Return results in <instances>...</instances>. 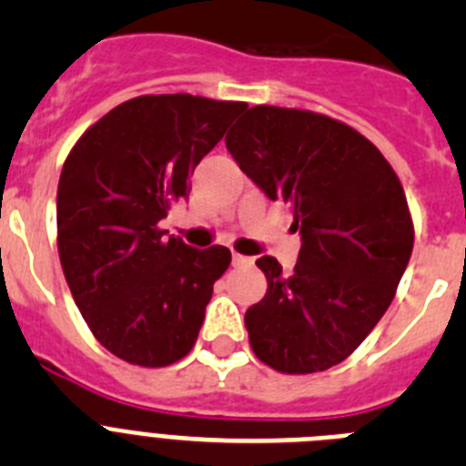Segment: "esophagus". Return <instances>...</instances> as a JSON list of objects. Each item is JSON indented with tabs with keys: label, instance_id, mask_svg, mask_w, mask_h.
Returning <instances> with one entry per match:
<instances>
[{
	"label": "esophagus",
	"instance_id": "1",
	"mask_svg": "<svg viewBox=\"0 0 466 466\" xmlns=\"http://www.w3.org/2000/svg\"><path fill=\"white\" fill-rule=\"evenodd\" d=\"M252 257H242V254H233V266H252Z\"/></svg>",
	"mask_w": 466,
	"mask_h": 466
}]
</instances>
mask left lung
Instances as JSON below:
<instances>
[{"label": "left lung", "instance_id": "8db88e82", "mask_svg": "<svg viewBox=\"0 0 466 466\" xmlns=\"http://www.w3.org/2000/svg\"><path fill=\"white\" fill-rule=\"evenodd\" d=\"M226 149L270 200L294 209V270L261 257L268 291L245 312L254 355L282 373L340 364L390 308L413 252V221L385 156L355 127L300 109L258 105Z\"/></svg>", "mask_w": 466, "mask_h": 466}]
</instances>
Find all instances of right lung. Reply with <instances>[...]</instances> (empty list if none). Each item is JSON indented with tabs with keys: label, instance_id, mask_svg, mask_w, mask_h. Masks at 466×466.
Instances as JSON below:
<instances>
[{
	"label": "right lung",
	"instance_id": "add662e5",
	"mask_svg": "<svg viewBox=\"0 0 466 466\" xmlns=\"http://www.w3.org/2000/svg\"><path fill=\"white\" fill-rule=\"evenodd\" d=\"M245 102L142 95L74 144L57 184V252L86 324L109 352L137 366L191 352L230 252L166 238L160 219L224 137Z\"/></svg>",
	"mask_w": 466,
	"mask_h": 466
}]
</instances>
